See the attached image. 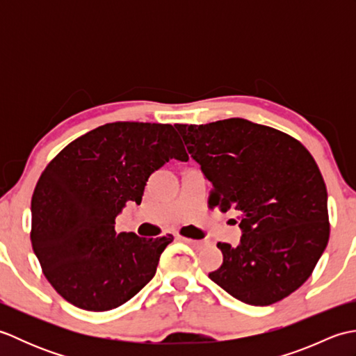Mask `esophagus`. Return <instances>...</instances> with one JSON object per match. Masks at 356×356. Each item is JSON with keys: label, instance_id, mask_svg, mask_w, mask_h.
Returning a JSON list of instances; mask_svg holds the SVG:
<instances>
[{"label": "esophagus", "instance_id": "34e87169", "mask_svg": "<svg viewBox=\"0 0 356 356\" xmlns=\"http://www.w3.org/2000/svg\"><path fill=\"white\" fill-rule=\"evenodd\" d=\"M180 240L185 241L186 245H190V246H193V248H197V249H200V248H203V246L207 245L205 241H202V240H193V238H185V237H182Z\"/></svg>", "mask_w": 356, "mask_h": 356}]
</instances>
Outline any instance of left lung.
Wrapping results in <instances>:
<instances>
[{"mask_svg":"<svg viewBox=\"0 0 356 356\" xmlns=\"http://www.w3.org/2000/svg\"><path fill=\"white\" fill-rule=\"evenodd\" d=\"M176 128L213 184L209 205L240 216V243H217L223 263L209 278L252 306L297 291L329 241L327 191L311 153L289 134L241 118Z\"/></svg>","mask_w":356,"mask_h":356,"instance_id":"left-lung-1","label":"left lung"}]
</instances>
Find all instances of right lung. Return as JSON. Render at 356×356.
Segmentation results:
<instances>
[{
	"label": "right lung",
	"instance_id": "right-lung-1",
	"mask_svg": "<svg viewBox=\"0 0 356 356\" xmlns=\"http://www.w3.org/2000/svg\"><path fill=\"white\" fill-rule=\"evenodd\" d=\"M170 159L188 161L172 125L113 122L69 143L42 171L30 240L45 278L69 303L110 311L154 277L172 236L118 234L115 225L127 203L140 205L148 177Z\"/></svg>",
	"mask_w": 356,
	"mask_h": 356
}]
</instances>
